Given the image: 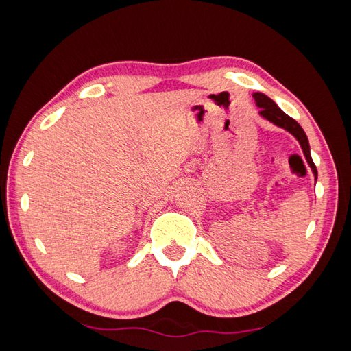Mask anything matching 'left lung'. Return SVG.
I'll use <instances>...</instances> for the list:
<instances>
[{
    "mask_svg": "<svg viewBox=\"0 0 351 351\" xmlns=\"http://www.w3.org/2000/svg\"><path fill=\"white\" fill-rule=\"evenodd\" d=\"M253 99H255L256 106L261 108L259 110V114L265 117L267 121H270L271 123L280 126V128L287 130L288 132L293 134V136L299 140V143L303 149V154L306 156V161L311 166L312 171H314V176H315V181H317V167L314 161H312V156H311V151H309V141L306 134H304L302 126L297 123L293 117H289L288 114L283 113V111L276 106V102L273 99L268 98L267 95L264 93H253Z\"/></svg>",
    "mask_w": 351,
    "mask_h": 351,
    "instance_id": "left-lung-1",
    "label": "left lung"
}]
</instances>
